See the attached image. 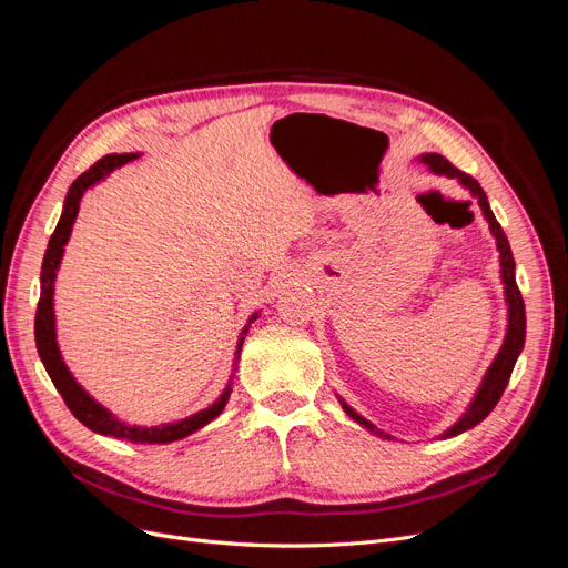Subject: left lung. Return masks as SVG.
I'll return each mask as SVG.
<instances>
[{
  "instance_id": "obj_1",
  "label": "left lung",
  "mask_w": 568,
  "mask_h": 568,
  "mask_svg": "<svg viewBox=\"0 0 568 568\" xmlns=\"http://www.w3.org/2000/svg\"><path fill=\"white\" fill-rule=\"evenodd\" d=\"M422 161H424L428 168H432L434 173L448 175V178H457L464 186H469V192L478 199V205H480V209H484V215H486V220H488L490 232H493L495 239H497V248H500L503 282H505L507 303H509V326H507V338H505V343H503V351L497 353L495 363L490 365V369H488V374H486V379H484V384H480V388H478L476 398H474V403H471L467 415H464L453 428H448V432H445V438H450V436H457V434H462V432H467V428L476 426L478 422H484V419L490 415V412H493V407L497 405V400L503 398V393H505V388H507V384H509V376H511L514 363H517V357H519V353H521V348H524L526 311H524L521 291H519V286H517V277H514V257H511L509 242H507V236H505V232H503V227H500V222L495 220V215H493V211H490V205H488V199H486L484 189H480V184H478L471 175L462 173V170L455 168L448 159H443L440 153H428V156H422ZM343 409H346L355 422L367 426L369 432H376V428H374L365 417H359L357 412L351 409L346 403H343Z\"/></svg>"
}]
</instances>
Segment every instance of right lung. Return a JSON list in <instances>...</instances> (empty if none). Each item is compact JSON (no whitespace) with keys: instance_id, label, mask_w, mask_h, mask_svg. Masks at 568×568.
<instances>
[{"instance_id":"obj_1","label":"right lung","mask_w":568,"mask_h":568,"mask_svg":"<svg viewBox=\"0 0 568 568\" xmlns=\"http://www.w3.org/2000/svg\"><path fill=\"white\" fill-rule=\"evenodd\" d=\"M134 159H136V153H109V156L99 159L90 170H84V173L71 184V189H68L61 220H59L54 234H51V239H49L44 263H42V274H40L42 288H40V303H38V315H36V341H38V351H40L47 374L51 376V382H54L57 390L61 393L63 403L68 405V409L73 412L78 422H82L84 426L92 428V432H97V434L128 438L134 443H173L178 438L194 434L196 428L205 426L209 422H213L220 412L225 409L232 388L222 393L217 403H213L209 409L196 412L194 417H186L182 422L151 426V428L128 426L123 422H118L115 417H111L104 407L97 405L90 395L78 386L71 372H68V367L63 365L59 346H57V334H54V307H51L54 305L51 303V296H54V277H57V267L61 263L63 246L68 242V236H71V227L75 222L84 189H90L94 182L109 175L111 170H115L118 165H125L128 161H134ZM242 341H239V346H242Z\"/></svg>"}]
</instances>
